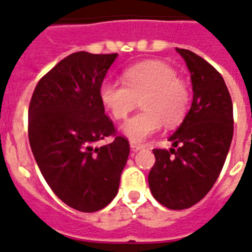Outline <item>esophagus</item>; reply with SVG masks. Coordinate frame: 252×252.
I'll list each match as a JSON object with an SVG mask.
<instances>
[{"label":"esophagus","mask_w":252,"mask_h":252,"mask_svg":"<svg viewBox=\"0 0 252 252\" xmlns=\"http://www.w3.org/2000/svg\"><path fill=\"white\" fill-rule=\"evenodd\" d=\"M130 149H132V151L137 152V151H139V150H142L143 146L138 145V143H136V142H130Z\"/></svg>","instance_id":"1"}]
</instances>
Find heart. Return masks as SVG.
<instances>
[{
	"label": "heart",
	"mask_w": 252,
	"mask_h": 252,
	"mask_svg": "<svg viewBox=\"0 0 252 252\" xmlns=\"http://www.w3.org/2000/svg\"><path fill=\"white\" fill-rule=\"evenodd\" d=\"M124 83L106 79L100 86V100L115 119H124L141 101L143 111L122 126V133L132 142H143L166 126L185 119L191 91L172 66L160 61H146L126 69Z\"/></svg>",
	"instance_id": "b5f03b06"
}]
</instances>
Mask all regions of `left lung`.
Masks as SVG:
<instances>
[{"mask_svg":"<svg viewBox=\"0 0 252 252\" xmlns=\"http://www.w3.org/2000/svg\"><path fill=\"white\" fill-rule=\"evenodd\" d=\"M191 73L193 100L170 150H154L152 196L165 208L183 210L206 196L223 169L233 137V105L223 77L189 50L175 48Z\"/></svg>","mask_w":252,"mask_h":252,"instance_id":"8db88e82","label":"left lung"}]
</instances>
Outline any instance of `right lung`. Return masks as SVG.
<instances>
[{"label":"right lung","mask_w":252,"mask_h":252,"mask_svg":"<svg viewBox=\"0 0 252 252\" xmlns=\"http://www.w3.org/2000/svg\"><path fill=\"white\" fill-rule=\"evenodd\" d=\"M118 54L74 52L35 87L28 113L29 143L54 193L83 213L113 201L129 156V142L116 136L100 100V86ZM113 135V142L94 143Z\"/></svg>","instance_id":"obj_1"}]
</instances>
